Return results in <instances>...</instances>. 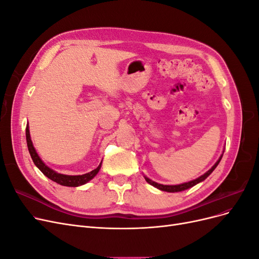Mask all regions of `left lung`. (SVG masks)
Listing matches in <instances>:
<instances>
[{"instance_id":"8db88e82","label":"left lung","mask_w":259,"mask_h":259,"mask_svg":"<svg viewBox=\"0 0 259 259\" xmlns=\"http://www.w3.org/2000/svg\"><path fill=\"white\" fill-rule=\"evenodd\" d=\"M222 158H223V154L221 155V158L218 159V161L214 164L213 167H211L210 169H208L204 175H202V176H200L199 178L194 179V180H191V182L185 183V184L169 186V185H161V184L155 183V182H153V180L149 179V178H148V177H146V176H145V179H146V182H147L148 184H150L151 186H153V187H155V188H158V189H160V190H162V191H166V192H179V191H184V190H186V189H189V188H191V187L195 186L197 184H199V183L203 182V180H204V179H206V178L211 174V171H213V170L216 168V166L218 165L219 162H221Z\"/></svg>"}]
</instances>
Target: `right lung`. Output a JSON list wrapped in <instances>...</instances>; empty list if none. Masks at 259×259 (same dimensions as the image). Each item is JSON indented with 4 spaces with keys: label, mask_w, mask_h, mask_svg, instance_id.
<instances>
[{
    "label": "right lung",
    "mask_w": 259,
    "mask_h": 259,
    "mask_svg": "<svg viewBox=\"0 0 259 259\" xmlns=\"http://www.w3.org/2000/svg\"><path fill=\"white\" fill-rule=\"evenodd\" d=\"M26 139H27V146H28V150L29 153L31 155V158L33 160V163L35 164V166L40 169L42 173L49 177L53 182L57 183L61 186H67V187H79L82 186L86 183H89L91 179H93L97 175V173L99 171L100 167H101V163L98 165L97 168L93 169L90 173H86L84 175H64V174H59L57 171L53 170L52 168H50L48 165H45V163L41 160L40 156L36 153L35 149L32 145V140L30 138V132H29V126L27 125L26 127Z\"/></svg>",
    "instance_id": "1"
}]
</instances>
